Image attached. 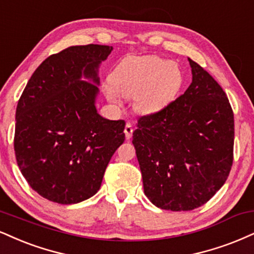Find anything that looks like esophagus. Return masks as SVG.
<instances>
[{
	"label": "esophagus",
	"mask_w": 254,
	"mask_h": 254,
	"mask_svg": "<svg viewBox=\"0 0 254 254\" xmlns=\"http://www.w3.org/2000/svg\"><path fill=\"white\" fill-rule=\"evenodd\" d=\"M124 132H125V137H127V139H130L131 136H132V132H133L132 124H131V123H127V125H125Z\"/></svg>",
	"instance_id": "esophagus-1"
}]
</instances>
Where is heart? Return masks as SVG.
Instances as JSON below:
<instances>
[{
  "instance_id": "b5f03b06",
  "label": "heart",
  "mask_w": 254,
  "mask_h": 254,
  "mask_svg": "<svg viewBox=\"0 0 254 254\" xmlns=\"http://www.w3.org/2000/svg\"><path fill=\"white\" fill-rule=\"evenodd\" d=\"M182 84V71L174 61L156 56H130L112 69L105 94L115 104H121L122 97H135L137 111L151 115L169 105Z\"/></svg>"
}]
</instances>
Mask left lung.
Instances as JSON below:
<instances>
[{
	"label": "left lung",
	"instance_id": "obj_1",
	"mask_svg": "<svg viewBox=\"0 0 254 254\" xmlns=\"http://www.w3.org/2000/svg\"><path fill=\"white\" fill-rule=\"evenodd\" d=\"M193 80L132 133L146 197L161 209L202 206L224 186L233 164L234 115L208 72L188 59Z\"/></svg>",
	"mask_w": 254,
	"mask_h": 254
}]
</instances>
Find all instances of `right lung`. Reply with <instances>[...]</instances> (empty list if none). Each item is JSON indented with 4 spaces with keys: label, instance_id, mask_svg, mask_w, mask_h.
Segmentation results:
<instances>
[{
    "label": "right lung",
    "instance_id": "1",
    "mask_svg": "<svg viewBox=\"0 0 254 254\" xmlns=\"http://www.w3.org/2000/svg\"><path fill=\"white\" fill-rule=\"evenodd\" d=\"M103 45L72 46L52 54L27 82L16 108L14 150L32 189L52 202L78 203L99 190L125 122L97 112ZM84 75L91 82L81 81Z\"/></svg>",
    "mask_w": 254,
    "mask_h": 254
}]
</instances>
